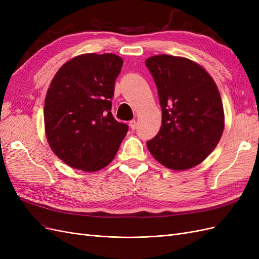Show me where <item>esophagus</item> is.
Here are the masks:
<instances>
[{"mask_svg":"<svg viewBox=\"0 0 259 259\" xmlns=\"http://www.w3.org/2000/svg\"><path fill=\"white\" fill-rule=\"evenodd\" d=\"M130 126H131V128H132V130H135V128H136V126H137V123H136V121H135V120H132V121L130 122Z\"/></svg>","mask_w":259,"mask_h":259,"instance_id":"1","label":"esophagus"}]
</instances>
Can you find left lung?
Returning <instances> with one entry per match:
<instances>
[{
	"mask_svg": "<svg viewBox=\"0 0 259 259\" xmlns=\"http://www.w3.org/2000/svg\"><path fill=\"white\" fill-rule=\"evenodd\" d=\"M158 89L162 125L147 147L173 170L199 165L216 148L225 128L221 94L206 70L186 57L155 55L146 59Z\"/></svg>",
	"mask_w": 259,
	"mask_h": 259,
	"instance_id": "left-lung-1",
	"label": "left lung"
}]
</instances>
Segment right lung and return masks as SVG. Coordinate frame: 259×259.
I'll list each match as a JSON object with an SVG mask.
<instances>
[{
  "label": "right lung",
  "mask_w": 259,
  "mask_h": 259,
  "mask_svg": "<svg viewBox=\"0 0 259 259\" xmlns=\"http://www.w3.org/2000/svg\"><path fill=\"white\" fill-rule=\"evenodd\" d=\"M122 66L123 59L114 54H82L54 75L44 104L45 135L67 165L91 173L114 159L128 131L111 113Z\"/></svg>",
  "instance_id": "obj_1"
}]
</instances>
